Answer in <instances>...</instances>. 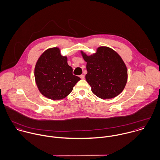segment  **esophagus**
<instances>
[{"label": "esophagus", "instance_id": "1", "mask_svg": "<svg viewBox=\"0 0 160 160\" xmlns=\"http://www.w3.org/2000/svg\"><path fill=\"white\" fill-rule=\"evenodd\" d=\"M80 77L81 79H84L85 78V75H80Z\"/></svg>", "mask_w": 160, "mask_h": 160}]
</instances>
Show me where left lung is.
<instances>
[{"label":"left lung","mask_w":160,"mask_h":160,"mask_svg":"<svg viewBox=\"0 0 160 160\" xmlns=\"http://www.w3.org/2000/svg\"><path fill=\"white\" fill-rule=\"evenodd\" d=\"M81 54L87 62V82L92 92L103 99L113 98L124 89L128 81V68L121 57L112 49L100 46L96 52Z\"/></svg>","instance_id":"1"}]
</instances>
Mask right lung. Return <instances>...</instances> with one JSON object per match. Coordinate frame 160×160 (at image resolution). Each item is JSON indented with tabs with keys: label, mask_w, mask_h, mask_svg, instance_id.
<instances>
[{
	"label": "right lung",
	"mask_w": 160,
	"mask_h": 160,
	"mask_svg": "<svg viewBox=\"0 0 160 160\" xmlns=\"http://www.w3.org/2000/svg\"><path fill=\"white\" fill-rule=\"evenodd\" d=\"M67 63V57L59 48L46 50L34 67V78L40 93L48 99L59 100L68 96L80 78L73 75Z\"/></svg>",
	"instance_id": "1"
}]
</instances>
